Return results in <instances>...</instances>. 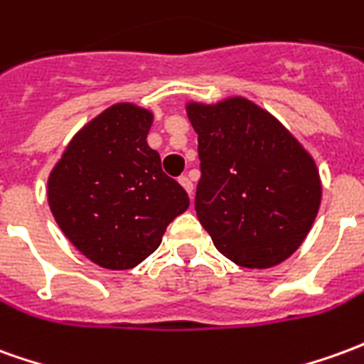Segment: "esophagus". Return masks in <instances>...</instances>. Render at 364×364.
<instances>
[{"label":"esophagus","instance_id":"obj_1","mask_svg":"<svg viewBox=\"0 0 364 364\" xmlns=\"http://www.w3.org/2000/svg\"><path fill=\"white\" fill-rule=\"evenodd\" d=\"M179 183L183 185V189L187 191L191 197H193V181H191L189 175H181V177H179Z\"/></svg>","mask_w":364,"mask_h":364}]
</instances>
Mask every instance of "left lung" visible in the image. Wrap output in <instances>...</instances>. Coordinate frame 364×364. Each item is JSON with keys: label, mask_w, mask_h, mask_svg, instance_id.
Wrapping results in <instances>:
<instances>
[{"label": "left lung", "mask_w": 364, "mask_h": 364, "mask_svg": "<svg viewBox=\"0 0 364 364\" xmlns=\"http://www.w3.org/2000/svg\"><path fill=\"white\" fill-rule=\"evenodd\" d=\"M187 112L199 136L195 210L213 244L244 268L284 262L304 242L321 203L311 156L246 98L189 104Z\"/></svg>", "instance_id": "1"}]
</instances>
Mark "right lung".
Wrapping results in <instances>:
<instances>
[{
	"label": "right lung",
	"mask_w": 364,
	"mask_h": 364,
	"mask_svg": "<svg viewBox=\"0 0 364 364\" xmlns=\"http://www.w3.org/2000/svg\"><path fill=\"white\" fill-rule=\"evenodd\" d=\"M151 112L116 104L76 134L49 177L53 217L80 252L128 270L156 252L165 228L189 207L147 146Z\"/></svg>",
	"instance_id": "add662e5"
}]
</instances>
